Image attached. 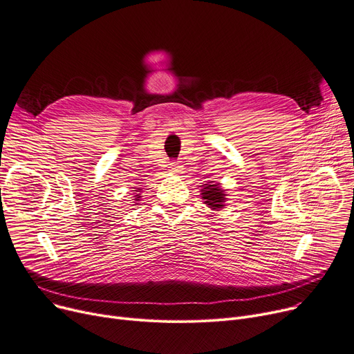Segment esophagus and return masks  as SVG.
Masks as SVG:
<instances>
[{
	"instance_id": "34e87169",
	"label": "esophagus",
	"mask_w": 354,
	"mask_h": 354,
	"mask_svg": "<svg viewBox=\"0 0 354 354\" xmlns=\"http://www.w3.org/2000/svg\"><path fill=\"white\" fill-rule=\"evenodd\" d=\"M168 168H169V171H171V172L176 174V172H179V171L182 169V165H180L179 162H175V160H174V162H171V163H169V167H168Z\"/></svg>"
}]
</instances>
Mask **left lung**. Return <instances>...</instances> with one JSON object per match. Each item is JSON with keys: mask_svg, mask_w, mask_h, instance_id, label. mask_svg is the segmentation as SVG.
I'll return each mask as SVG.
<instances>
[{"mask_svg": "<svg viewBox=\"0 0 354 354\" xmlns=\"http://www.w3.org/2000/svg\"><path fill=\"white\" fill-rule=\"evenodd\" d=\"M206 186L202 189V198L205 199V203L209 205L212 209H221L225 203V194L219 187V185H212L210 182L205 183Z\"/></svg>", "mask_w": 354, "mask_h": 354, "instance_id": "1", "label": "left lung"}]
</instances>
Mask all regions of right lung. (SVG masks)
<instances>
[{
	"label": "right lung",
	"instance_id": "1",
	"mask_svg": "<svg viewBox=\"0 0 354 354\" xmlns=\"http://www.w3.org/2000/svg\"><path fill=\"white\" fill-rule=\"evenodd\" d=\"M135 198H136V199H135V201H139V199H138V198H140V196H139V195H135Z\"/></svg>",
	"mask_w": 354,
	"mask_h": 354
}]
</instances>
